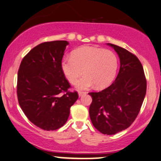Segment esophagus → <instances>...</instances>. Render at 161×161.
Masks as SVG:
<instances>
[{
  "label": "esophagus",
  "instance_id": "34e87169",
  "mask_svg": "<svg viewBox=\"0 0 161 161\" xmlns=\"http://www.w3.org/2000/svg\"><path fill=\"white\" fill-rule=\"evenodd\" d=\"M86 92H78V96H79V97L83 96H84V95H86Z\"/></svg>",
  "mask_w": 161,
  "mask_h": 161
}]
</instances>
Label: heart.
Listing matches in <instances>:
<instances>
[{"mask_svg":"<svg viewBox=\"0 0 161 161\" xmlns=\"http://www.w3.org/2000/svg\"><path fill=\"white\" fill-rule=\"evenodd\" d=\"M118 66L116 53L95 47L76 49L71 57H65L61 62L63 75L72 84H76L84 70L85 76L76 85L78 90H88L95 85L98 89L110 86L116 77Z\"/></svg>","mask_w":161,"mask_h":161,"instance_id":"b5f03b06","label":"heart"}]
</instances>
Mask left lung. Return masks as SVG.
I'll return each instance as SVG.
<instances>
[{
    "instance_id": "8db88e82",
    "label": "left lung",
    "mask_w": 161,
    "mask_h": 161,
    "mask_svg": "<svg viewBox=\"0 0 161 161\" xmlns=\"http://www.w3.org/2000/svg\"><path fill=\"white\" fill-rule=\"evenodd\" d=\"M117 53L120 68L114 82L98 92H90V116L97 130L114 135L125 130L140 112L146 93L142 65L135 55L118 45L107 43Z\"/></svg>"
}]
</instances>
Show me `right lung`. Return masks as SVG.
I'll return each mask as SVG.
<instances>
[{
    "label": "right lung",
    "instance_id": "1",
    "mask_svg": "<svg viewBox=\"0 0 161 161\" xmlns=\"http://www.w3.org/2000/svg\"><path fill=\"white\" fill-rule=\"evenodd\" d=\"M67 41L41 43L24 57L18 71L17 96L21 110L33 124L45 130L65 125L78 98L61 69Z\"/></svg>",
    "mask_w": 161,
    "mask_h": 161
}]
</instances>
